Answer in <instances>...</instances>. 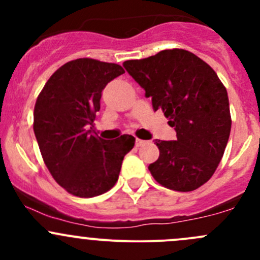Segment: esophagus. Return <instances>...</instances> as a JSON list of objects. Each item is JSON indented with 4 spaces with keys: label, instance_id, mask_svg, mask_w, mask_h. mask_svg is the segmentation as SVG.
<instances>
[{
    "label": "esophagus",
    "instance_id": "obj_1",
    "mask_svg": "<svg viewBox=\"0 0 260 260\" xmlns=\"http://www.w3.org/2000/svg\"><path fill=\"white\" fill-rule=\"evenodd\" d=\"M145 143H146V141L140 140V138H136V146H137V147H140V146L145 145Z\"/></svg>",
    "mask_w": 260,
    "mask_h": 260
}]
</instances>
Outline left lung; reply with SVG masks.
<instances>
[{
    "mask_svg": "<svg viewBox=\"0 0 260 260\" xmlns=\"http://www.w3.org/2000/svg\"><path fill=\"white\" fill-rule=\"evenodd\" d=\"M123 67L152 98L176 131V141H158L153 179L170 190L187 192L208 182L224 154L232 129L226 88L214 69L183 49L127 60Z\"/></svg>",
    "mask_w": 260,
    "mask_h": 260,
    "instance_id": "1",
    "label": "left lung"
}]
</instances>
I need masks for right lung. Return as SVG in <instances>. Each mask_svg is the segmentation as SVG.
<instances>
[{
	"mask_svg": "<svg viewBox=\"0 0 260 260\" xmlns=\"http://www.w3.org/2000/svg\"><path fill=\"white\" fill-rule=\"evenodd\" d=\"M123 73L113 62L72 60L49 78L36 99L34 132L44 162L54 180L78 198L111 190L135 146L129 135L107 141L86 131L101 109L102 90Z\"/></svg>",
	"mask_w": 260,
	"mask_h": 260,
	"instance_id": "right-lung-1",
	"label": "right lung"
}]
</instances>
